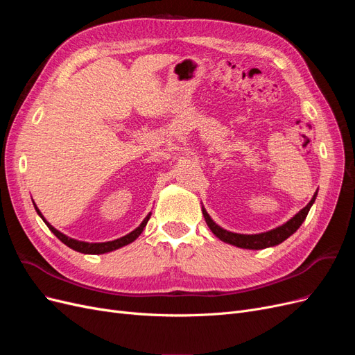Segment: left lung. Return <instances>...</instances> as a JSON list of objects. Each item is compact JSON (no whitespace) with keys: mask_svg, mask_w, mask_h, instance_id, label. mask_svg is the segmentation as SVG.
Instances as JSON below:
<instances>
[{"mask_svg":"<svg viewBox=\"0 0 355 355\" xmlns=\"http://www.w3.org/2000/svg\"><path fill=\"white\" fill-rule=\"evenodd\" d=\"M315 197H317V192L314 194L313 200H311L302 210H300L297 214H295V216L290 219L288 222L282 225V227H278L272 231L262 232V234H254V235H244V234H235V232L225 231L211 220V218L209 216V213L204 209H202V214H204V219H206L207 227L211 230V232L216 235L219 240H222L225 243H230L232 245L241 247V249L261 250V249H266V247H271V245H277V244L283 243L293 232H296L300 225L304 223L311 206H313L314 201H315Z\"/></svg>","mask_w":355,"mask_h":355,"instance_id":"left-lung-1","label":"left lung"}]
</instances>
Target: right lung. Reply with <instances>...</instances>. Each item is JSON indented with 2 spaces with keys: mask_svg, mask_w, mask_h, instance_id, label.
Segmentation results:
<instances>
[{
  "mask_svg": "<svg viewBox=\"0 0 355 355\" xmlns=\"http://www.w3.org/2000/svg\"><path fill=\"white\" fill-rule=\"evenodd\" d=\"M35 210H37V213L40 214L41 216V213H40V210L37 209V206H35ZM149 216H151V214H148V216L144 219V222L141 223V227H137L135 231H132L130 234H127V235H124V237H121V239H118V240H114V241H106V243H84V241H78V240H72V239H68L67 235H63L62 232H59L58 230H55L51 227V225L42 218V220L46 222V225L49 227V230L56 235V237L63 243V244H67L68 247H71L72 250H77V252H80V253H89V254H101V253H106V252H112V250H115V249H120V247H123V245H125V244H128V243H132V241H135L139 235L142 234V231H144V228L146 227V223H148V220H149Z\"/></svg>",
  "mask_w": 355,
  "mask_h": 355,
  "instance_id": "right-lung-1",
  "label": "right lung"
}]
</instances>
